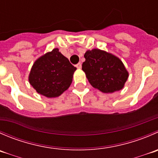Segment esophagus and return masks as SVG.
<instances>
[{
  "label": "esophagus",
  "mask_w": 158,
  "mask_h": 158,
  "mask_svg": "<svg viewBox=\"0 0 158 158\" xmlns=\"http://www.w3.org/2000/svg\"><path fill=\"white\" fill-rule=\"evenodd\" d=\"M76 67H77V69H81L82 68V64H81L80 62L78 64H76Z\"/></svg>",
  "instance_id": "34e87169"
}]
</instances>
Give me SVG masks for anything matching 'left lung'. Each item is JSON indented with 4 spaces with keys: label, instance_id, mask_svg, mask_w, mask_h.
Masks as SVG:
<instances>
[{
    "label": "left lung",
    "instance_id": "8db88e82",
    "mask_svg": "<svg viewBox=\"0 0 158 158\" xmlns=\"http://www.w3.org/2000/svg\"><path fill=\"white\" fill-rule=\"evenodd\" d=\"M84 57L82 69L94 88L105 93L123 89L128 73L120 59L99 49L89 50Z\"/></svg>",
    "mask_w": 158,
    "mask_h": 158
}]
</instances>
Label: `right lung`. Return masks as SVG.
Returning <instances> with one entry per match:
<instances>
[{
  "mask_svg": "<svg viewBox=\"0 0 158 158\" xmlns=\"http://www.w3.org/2000/svg\"><path fill=\"white\" fill-rule=\"evenodd\" d=\"M76 68L54 48L35 61L29 75V82L38 93L57 97L71 85Z\"/></svg>",
  "mask_w": 158,
  "mask_h": 158,
  "instance_id": "1",
  "label": "right lung"
}]
</instances>
